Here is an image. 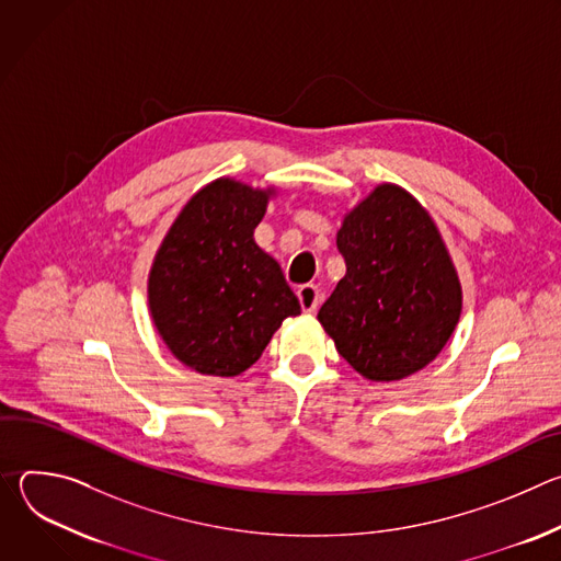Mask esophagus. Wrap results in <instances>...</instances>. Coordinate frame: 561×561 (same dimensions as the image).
Segmentation results:
<instances>
[{
    "label": "esophagus",
    "mask_w": 561,
    "mask_h": 561,
    "mask_svg": "<svg viewBox=\"0 0 561 561\" xmlns=\"http://www.w3.org/2000/svg\"><path fill=\"white\" fill-rule=\"evenodd\" d=\"M297 297L306 312H314L319 301H322V293H319V288L314 284H301L297 290Z\"/></svg>",
    "instance_id": "obj_1"
}]
</instances>
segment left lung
<instances>
[{
  "label": "left lung",
  "mask_w": 561,
  "mask_h": 561,
  "mask_svg": "<svg viewBox=\"0 0 561 561\" xmlns=\"http://www.w3.org/2000/svg\"><path fill=\"white\" fill-rule=\"evenodd\" d=\"M337 249L346 275L317 319L340 355L373 381L433 362L459 322L461 286L420 202L399 186H377L346 215Z\"/></svg>",
  "instance_id": "1"
}]
</instances>
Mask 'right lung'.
Instances as JSON below:
<instances>
[{
    "mask_svg": "<svg viewBox=\"0 0 561 561\" xmlns=\"http://www.w3.org/2000/svg\"><path fill=\"white\" fill-rule=\"evenodd\" d=\"M271 191L234 180L202 188L159 249L148 304L173 355L202 375L251 368L299 301L279 264L253 239Z\"/></svg>",
    "mask_w": 561,
    "mask_h": 561,
    "instance_id": "add662e5",
    "label": "right lung"
}]
</instances>
